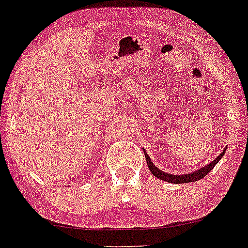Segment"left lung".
I'll return each mask as SVG.
<instances>
[{
  "mask_svg": "<svg viewBox=\"0 0 248 248\" xmlns=\"http://www.w3.org/2000/svg\"><path fill=\"white\" fill-rule=\"evenodd\" d=\"M143 152H144V149H143ZM225 152H226V149H225L224 152L221 153L217 158H216V160H213L211 163L207 164L206 167L201 168V169L197 170V171L187 173V175H170V173L162 171V170L158 169V168H156L155 166H154L153 162L150 161L149 156H148V154L146 152H144V156H146L148 168H149V170L152 171V173L155 176V177L160 178V179H162V181H166V182H168V183L181 184V183H189V182H196V181H199V179H202L203 177H205L207 173H209L213 169V168H215V166L218 163L219 160L223 157Z\"/></svg>",
  "mask_w": 248,
  "mask_h": 248,
  "instance_id": "1",
  "label": "left lung"
}]
</instances>
